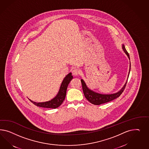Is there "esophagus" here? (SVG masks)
<instances>
[{"label":"esophagus","mask_w":149,"mask_h":149,"mask_svg":"<svg viewBox=\"0 0 149 149\" xmlns=\"http://www.w3.org/2000/svg\"><path fill=\"white\" fill-rule=\"evenodd\" d=\"M72 74H73L74 75L77 76V75H79V74H80V70L79 69L75 68V69H74L72 70Z\"/></svg>","instance_id":"1"}]
</instances>
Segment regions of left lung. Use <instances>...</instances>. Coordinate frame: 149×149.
Wrapping results in <instances>:
<instances>
[{
	"instance_id": "8db88e82",
	"label": "left lung",
	"mask_w": 149,
	"mask_h": 149,
	"mask_svg": "<svg viewBox=\"0 0 149 149\" xmlns=\"http://www.w3.org/2000/svg\"><path fill=\"white\" fill-rule=\"evenodd\" d=\"M122 49L125 52V54L128 56V58L130 59V55L127 51L125 47V45H122ZM130 69H131V63H130ZM129 76V75H128ZM81 84H82V87L84 94L85 95V97H86V99H87L91 103L94 104V105H100L102 104H104L106 103L109 102L113 99H116L120 97V95H121L122 92L125 90L127 82L125 85L122 87V88L117 92V93H113V94H110V95H103L100 94L98 93H96L94 91L89 89L87 86H86V84L82 79H81Z\"/></svg>"
}]
</instances>
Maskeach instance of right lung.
Listing matches in <instances>:
<instances>
[{"mask_svg":"<svg viewBox=\"0 0 149 149\" xmlns=\"http://www.w3.org/2000/svg\"><path fill=\"white\" fill-rule=\"evenodd\" d=\"M72 77H73L72 75V73L70 72L64 78L63 81L61 84L58 94L56 95V96L54 97V98H53L52 100H49L48 102H42V103H36L29 99L30 101L33 104L39 107L52 109L58 108L63 103L64 100L65 98L67 89L68 85L72 80Z\"/></svg>","mask_w":149,"mask_h":149,"instance_id":"1","label":"right lung"}]
</instances>
